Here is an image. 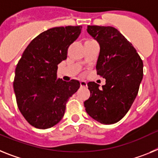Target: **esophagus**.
Returning a JSON list of instances; mask_svg holds the SVG:
<instances>
[{"mask_svg": "<svg viewBox=\"0 0 158 158\" xmlns=\"http://www.w3.org/2000/svg\"><path fill=\"white\" fill-rule=\"evenodd\" d=\"M80 86L81 87H87V83L86 81H80Z\"/></svg>", "mask_w": 158, "mask_h": 158, "instance_id": "obj_1", "label": "esophagus"}]
</instances>
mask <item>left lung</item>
Returning <instances> with one entry per match:
<instances>
[{
	"instance_id": "left-lung-1",
	"label": "left lung",
	"mask_w": 158,
	"mask_h": 158,
	"mask_svg": "<svg viewBox=\"0 0 158 158\" xmlns=\"http://www.w3.org/2000/svg\"><path fill=\"white\" fill-rule=\"evenodd\" d=\"M87 32L98 43L97 75L106 79L99 89L87 83L90 98L84 102L90 117L102 124H114L124 117L138 94L143 78V63L132 44L110 26H87Z\"/></svg>"
}]
</instances>
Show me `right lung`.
<instances>
[{
  "mask_svg": "<svg viewBox=\"0 0 158 158\" xmlns=\"http://www.w3.org/2000/svg\"><path fill=\"white\" fill-rule=\"evenodd\" d=\"M81 30L82 26H66L44 31L31 41L16 65L13 82L16 103L35 128L57 124L64 117L68 98L80 87L75 79H57L56 72Z\"/></svg>",
  "mask_w": 158,
  "mask_h": 158,
  "instance_id": "right-lung-1",
  "label": "right lung"
}]
</instances>
